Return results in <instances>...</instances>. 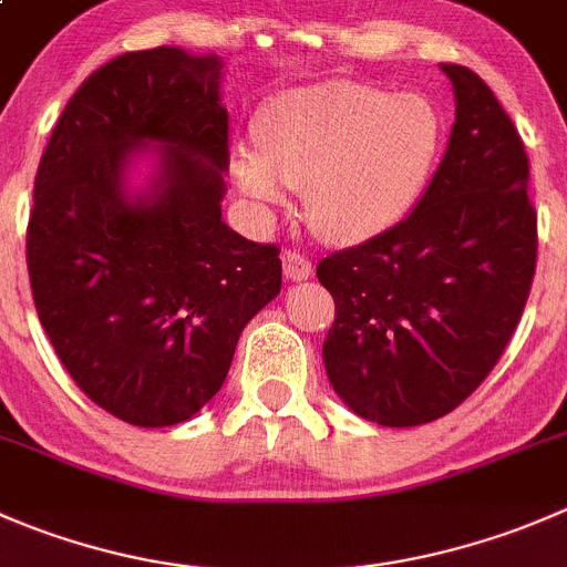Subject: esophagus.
Returning <instances> with one entry per match:
<instances>
[{"label":"esophagus","mask_w":567,"mask_h":567,"mask_svg":"<svg viewBox=\"0 0 567 567\" xmlns=\"http://www.w3.org/2000/svg\"><path fill=\"white\" fill-rule=\"evenodd\" d=\"M282 268H285V277H288L290 282H301V279H307L312 274V260L305 255V251L285 249Z\"/></svg>","instance_id":"1"}]
</instances>
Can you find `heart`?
I'll list each match as a JSON object with an SVG mask.
<instances>
[{
  "label": "heart",
  "mask_w": 567,
  "mask_h": 567,
  "mask_svg": "<svg viewBox=\"0 0 567 567\" xmlns=\"http://www.w3.org/2000/svg\"><path fill=\"white\" fill-rule=\"evenodd\" d=\"M441 141V113L421 93L334 80L274 99L257 121L264 157L240 152L233 168L255 202H279L285 183L305 190L323 238L362 240L415 205Z\"/></svg>",
  "instance_id": "obj_1"
}]
</instances>
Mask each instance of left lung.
<instances>
[{"mask_svg": "<svg viewBox=\"0 0 567 567\" xmlns=\"http://www.w3.org/2000/svg\"><path fill=\"white\" fill-rule=\"evenodd\" d=\"M457 99L449 150L410 216L318 262L334 323V393L382 426L463 404L507 349L537 266V213L518 130L480 74L443 63Z\"/></svg>", "mask_w": 567, "mask_h": 567, "instance_id": "left-lung-1", "label": "left lung"}]
</instances>
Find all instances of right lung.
<instances>
[{"mask_svg": "<svg viewBox=\"0 0 567 567\" xmlns=\"http://www.w3.org/2000/svg\"><path fill=\"white\" fill-rule=\"evenodd\" d=\"M221 69L177 47L118 54L69 99L35 174L27 271L41 327L76 388L135 426L199 412L282 288L277 246L221 221ZM152 140L158 179L130 197L128 157Z\"/></svg>", "mask_w": 567, "mask_h": 567, "instance_id": "add662e5", "label": "right lung"}]
</instances>
